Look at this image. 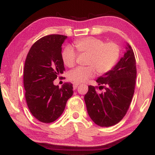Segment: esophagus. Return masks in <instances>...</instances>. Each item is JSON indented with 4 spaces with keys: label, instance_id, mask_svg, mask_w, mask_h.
<instances>
[{
    "label": "esophagus",
    "instance_id": "obj_1",
    "mask_svg": "<svg viewBox=\"0 0 155 155\" xmlns=\"http://www.w3.org/2000/svg\"><path fill=\"white\" fill-rule=\"evenodd\" d=\"M78 85H79V83H73V88H74V90H75V89H77V87H78Z\"/></svg>",
    "mask_w": 155,
    "mask_h": 155
}]
</instances>
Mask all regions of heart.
<instances>
[{
    "label": "heart",
    "instance_id": "b5f03b06",
    "mask_svg": "<svg viewBox=\"0 0 155 155\" xmlns=\"http://www.w3.org/2000/svg\"><path fill=\"white\" fill-rule=\"evenodd\" d=\"M74 45L80 54H88L87 67H78L68 73V78L74 83H81L94 77L96 70L99 74H104L112 69L119 57L120 49L115 43L105 44L100 39L88 37L74 41ZM77 52L68 46L62 53L64 64L68 68L75 65Z\"/></svg>",
    "mask_w": 155,
    "mask_h": 155
}]
</instances>
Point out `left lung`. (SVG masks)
<instances>
[{
  "label": "left lung",
  "instance_id": "8db88e82",
  "mask_svg": "<svg viewBox=\"0 0 155 155\" xmlns=\"http://www.w3.org/2000/svg\"><path fill=\"white\" fill-rule=\"evenodd\" d=\"M136 74L134 52L127 44L120 61L96 80L98 88H104V92L100 94L96 87L90 85L84 97L88 114L95 124L111 127L124 117L134 94Z\"/></svg>",
  "mask_w": 155,
  "mask_h": 155
}]
</instances>
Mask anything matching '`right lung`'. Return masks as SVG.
I'll return each mask as SVG.
<instances>
[{
    "mask_svg": "<svg viewBox=\"0 0 155 155\" xmlns=\"http://www.w3.org/2000/svg\"><path fill=\"white\" fill-rule=\"evenodd\" d=\"M68 37L49 35L31 46L24 68L25 98L30 111L36 119L51 123L59 118L73 94L72 84L65 83L61 88L54 80L65 71L62 44Z\"/></svg>",
    "mask_w": 155,
    "mask_h": 155,
    "instance_id": "right-lung-1",
    "label": "right lung"
}]
</instances>
